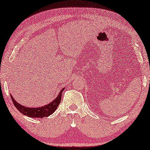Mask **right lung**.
<instances>
[{
	"label": "right lung",
	"instance_id": "add662e5",
	"mask_svg": "<svg viewBox=\"0 0 150 150\" xmlns=\"http://www.w3.org/2000/svg\"><path fill=\"white\" fill-rule=\"evenodd\" d=\"M64 88H62L60 90L58 96L54 100L49 104L45 105V106H42L41 107H37V108H30V107H26L23 105L19 104L17 103L13 97L11 95V100L13 103L14 106L16 107L17 109H18L19 111H20L22 114L27 115L30 117H39L43 118L44 117H47L52 114L56 109L58 108V106L60 104L61 101V98H62V92L64 91Z\"/></svg>",
	"mask_w": 150,
	"mask_h": 150
}]
</instances>
